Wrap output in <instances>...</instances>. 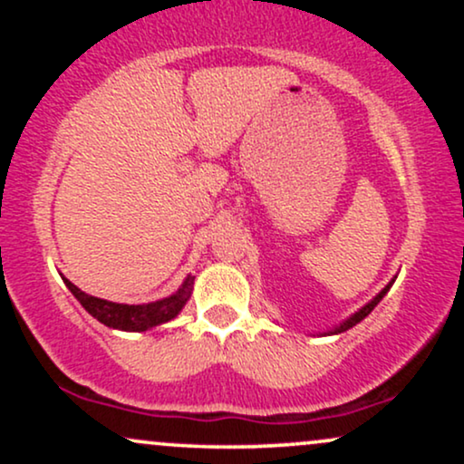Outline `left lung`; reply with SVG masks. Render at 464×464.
<instances>
[{
	"label": "left lung",
	"instance_id": "obj_1",
	"mask_svg": "<svg viewBox=\"0 0 464 464\" xmlns=\"http://www.w3.org/2000/svg\"><path fill=\"white\" fill-rule=\"evenodd\" d=\"M391 285H392V281H391V284H388V285L384 287V290H382V292H380V295H377V296H375V299H372L371 303H366V305H364V307H362V310H360V312H355V314H353V316H351V318H349V321H344L343 324H340V327H335L332 334H340V332H347V329H351V327H353V324H358L360 321H364V318H366V316H369V314H371L372 310H375V305H377V303H380L382 299H384V295H386V292H388V290H391Z\"/></svg>",
	"mask_w": 464,
	"mask_h": 464
}]
</instances>
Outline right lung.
I'll return each instance as SVG.
<instances>
[{
    "instance_id": "add662e5",
    "label": "right lung",
    "mask_w": 464,
    "mask_h": 464,
    "mask_svg": "<svg viewBox=\"0 0 464 464\" xmlns=\"http://www.w3.org/2000/svg\"><path fill=\"white\" fill-rule=\"evenodd\" d=\"M191 284H194V279L188 276L183 287L179 292H174L172 296H168V299L146 303V305H124V303H111L98 299V296L84 295L80 287L65 279V285L72 290V295L76 296L84 310L92 314L93 318H98L100 323L106 324V327L121 329V332H146V329L157 327V324L172 321L183 310L185 303H188Z\"/></svg>"
}]
</instances>
